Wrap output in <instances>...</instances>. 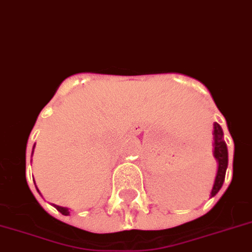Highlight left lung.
Wrapping results in <instances>:
<instances>
[{"label":"left lung","instance_id":"obj_1","mask_svg":"<svg viewBox=\"0 0 252 252\" xmlns=\"http://www.w3.org/2000/svg\"><path fill=\"white\" fill-rule=\"evenodd\" d=\"M214 157L218 160V172H217L216 182L213 186L212 196H214L224 182L225 171L228 165V152H227V145L223 140L222 127L218 124H214Z\"/></svg>","mask_w":252,"mask_h":252}]
</instances>
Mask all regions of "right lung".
Masks as SVG:
<instances>
[{
	"mask_svg": "<svg viewBox=\"0 0 252 252\" xmlns=\"http://www.w3.org/2000/svg\"><path fill=\"white\" fill-rule=\"evenodd\" d=\"M55 206H56V209L59 210L60 213H62L63 216H67L68 213H70V212H68L67 208H62V206H59V205H55Z\"/></svg>",
	"mask_w": 252,
	"mask_h": 252,
	"instance_id": "right-lung-1",
	"label": "right lung"
}]
</instances>
